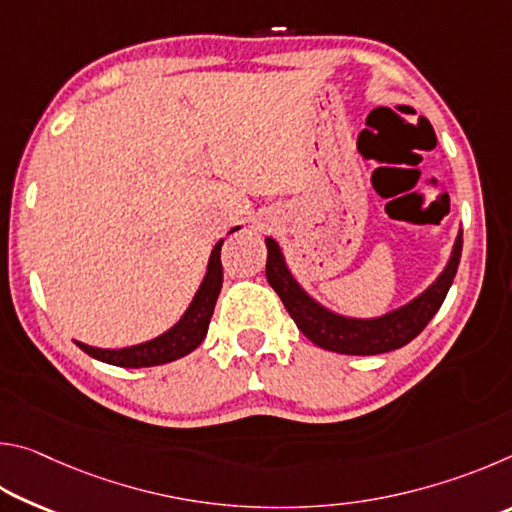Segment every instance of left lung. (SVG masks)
Masks as SVG:
<instances>
[{
    "label": "left lung",
    "instance_id": "8db88e82",
    "mask_svg": "<svg viewBox=\"0 0 512 512\" xmlns=\"http://www.w3.org/2000/svg\"><path fill=\"white\" fill-rule=\"evenodd\" d=\"M266 248V280L280 296L289 316L296 320L300 332L323 350L366 357V354L391 352L411 343L427 327L429 320L436 316V311L445 302L449 287H452L458 262H461L463 232L458 230L452 257H449L443 273L436 277V282L429 289H424L418 298H413L409 305L388 311L379 318H350L329 311L296 282V277L291 275L287 262H284L277 241L268 237Z\"/></svg>",
    "mask_w": 512,
    "mask_h": 512
}]
</instances>
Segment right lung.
Listing matches in <instances>:
<instances>
[{
    "label": "right lung",
    "mask_w": 512,
    "mask_h": 512,
    "mask_svg": "<svg viewBox=\"0 0 512 512\" xmlns=\"http://www.w3.org/2000/svg\"><path fill=\"white\" fill-rule=\"evenodd\" d=\"M221 246H223V239L212 248L210 262H207V273L203 277L201 287L196 291L194 300L189 302L183 318H180L171 329H167V332L155 336V339L146 343L131 345V348H121V350H101L79 341H76V345H79L85 354H90V357L119 368L162 366V363L176 361L192 350H196L205 339L207 327H210V318L214 314L216 298H219L221 293V284H223Z\"/></svg>",
    "instance_id": "right-lung-1"
}]
</instances>
